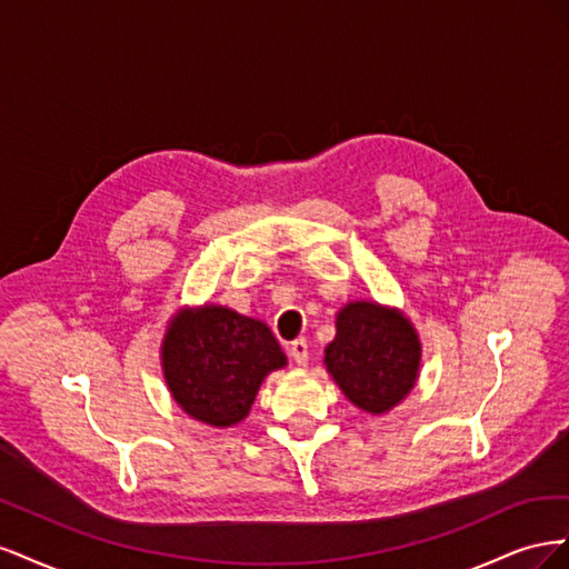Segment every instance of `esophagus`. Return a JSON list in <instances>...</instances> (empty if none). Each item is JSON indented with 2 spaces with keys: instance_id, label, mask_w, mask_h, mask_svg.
<instances>
[{
  "instance_id": "esophagus-1",
  "label": "esophagus",
  "mask_w": 569,
  "mask_h": 569,
  "mask_svg": "<svg viewBox=\"0 0 569 569\" xmlns=\"http://www.w3.org/2000/svg\"><path fill=\"white\" fill-rule=\"evenodd\" d=\"M289 356H291V360H295L297 366H306V363H308V343H306V339L291 341Z\"/></svg>"
}]
</instances>
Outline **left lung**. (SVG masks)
<instances>
[{
    "mask_svg": "<svg viewBox=\"0 0 569 569\" xmlns=\"http://www.w3.org/2000/svg\"><path fill=\"white\" fill-rule=\"evenodd\" d=\"M325 366L353 406L377 416L416 385L420 341L399 311L353 301L337 316V337L327 343Z\"/></svg>",
    "mask_w": 569,
    "mask_h": 569,
    "instance_id": "obj_1",
    "label": "left lung"
}]
</instances>
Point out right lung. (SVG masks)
I'll use <instances>...</instances> for the list:
<instances>
[{
  "mask_svg": "<svg viewBox=\"0 0 569 569\" xmlns=\"http://www.w3.org/2000/svg\"><path fill=\"white\" fill-rule=\"evenodd\" d=\"M163 375L187 416L213 427L247 418L263 377L287 358L263 322L230 308L203 306L170 322Z\"/></svg>",
  "mask_w": 569,
  "mask_h": 569,
  "instance_id": "1",
  "label": "right lung"
}]
</instances>
